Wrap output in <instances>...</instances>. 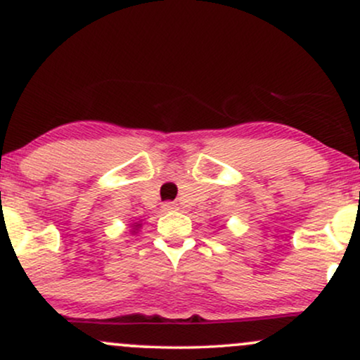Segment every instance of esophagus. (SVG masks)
I'll return each instance as SVG.
<instances>
[{"label": "esophagus", "instance_id": "1", "mask_svg": "<svg viewBox=\"0 0 360 360\" xmlns=\"http://www.w3.org/2000/svg\"><path fill=\"white\" fill-rule=\"evenodd\" d=\"M162 210L164 212H176V210H179V205L174 203V201H166L162 205Z\"/></svg>", "mask_w": 360, "mask_h": 360}]
</instances>
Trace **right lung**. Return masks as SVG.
Wrapping results in <instances>:
<instances>
[{
	"label": "right lung",
	"instance_id": "add662e5",
	"mask_svg": "<svg viewBox=\"0 0 360 360\" xmlns=\"http://www.w3.org/2000/svg\"><path fill=\"white\" fill-rule=\"evenodd\" d=\"M137 226H139V225H137Z\"/></svg>",
	"mask_w": 360,
	"mask_h": 360
}]
</instances>
